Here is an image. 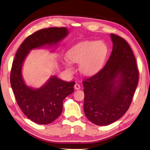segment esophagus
<instances>
[{
	"instance_id": "esophagus-1",
	"label": "esophagus",
	"mask_w": 150,
	"mask_h": 150,
	"mask_svg": "<svg viewBox=\"0 0 150 150\" xmlns=\"http://www.w3.org/2000/svg\"><path fill=\"white\" fill-rule=\"evenodd\" d=\"M80 88H81V86H80L79 84H75L74 88H75V90H79Z\"/></svg>"
}]
</instances>
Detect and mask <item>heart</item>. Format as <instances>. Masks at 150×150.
I'll return each instance as SVG.
<instances>
[{
  "label": "heart",
  "mask_w": 150,
  "mask_h": 150,
  "mask_svg": "<svg viewBox=\"0 0 150 150\" xmlns=\"http://www.w3.org/2000/svg\"><path fill=\"white\" fill-rule=\"evenodd\" d=\"M108 53L105 42L96 40H84L77 43L67 51V58L73 63H80V69L83 74L92 75L102 67ZM67 69L72 70L71 62L65 60Z\"/></svg>",
  "instance_id": "heart-1"
}]
</instances>
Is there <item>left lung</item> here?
I'll use <instances>...</instances> for the list:
<instances>
[{
    "label": "left lung",
    "mask_w": 150,
    "mask_h": 150,
    "mask_svg": "<svg viewBox=\"0 0 150 150\" xmlns=\"http://www.w3.org/2000/svg\"><path fill=\"white\" fill-rule=\"evenodd\" d=\"M113 50L102 70L83 81L84 111L92 123L105 126L129 110L138 82L135 57L126 40L110 34Z\"/></svg>",
    "instance_id": "8db88e82"
}]
</instances>
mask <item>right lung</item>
Returning <instances> with one entry per match:
<instances>
[{
	"label": "right lung",
	"instance_id": "obj_1",
	"mask_svg": "<svg viewBox=\"0 0 150 150\" xmlns=\"http://www.w3.org/2000/svg\"><path fill=\"white\" fill-rule=\"evenodd\" d=\"M68 34L66 28H50L34 33L21 45L12 63L10 84L16 101L27 117L37 124H49L61 115L64 100L74 91L75 83L52 75L40 88H33L23 78L24 61L33 49L57 48Z\"/></svg>",
	"mask_w": 150,
	"mask_h": 150
}]
</instances>
